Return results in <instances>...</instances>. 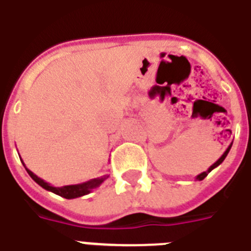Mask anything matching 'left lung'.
I'll list each match as a JSON object with an SVG mask.
<instances>
[{
  "mask_svg": "<svg viewBox=\"0 0 251 251\" xmlns=\"http://www.w3.org/2000/svg\"><path fill=\"white\" fill-rule=\"evenodd\" d=\"M231 147H232V143L229 144V146H228V148H227V150H226L225 153L222 154L221 158H219V160H218L217 162H214V164L211 165L210 168L207 169L206 172H203V173H201V174L197 175V176H196L197 180H202V179H205V178H206V176H207V174H209V173H210L211 170H213V169H215V168H217V166H219V165H221L222 162H223V161H225V158L227 157V154H228V152H229V150H231Z\"/></svg>",
  "mask_w": 251,
  "mask_h": 251,
  "instance_id": "obj_1",
  "label": "left lung"
}]
</instances>
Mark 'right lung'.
Instances as JSON below:
<instances>
[{"label": "right lung", "mask_w": 251, "mask_h": 251, "mask_svg": "<svg viewBox=\"0 0 251 251\" xmlns=\"http://www.w3.org/2000/svg\"><path fill=\"white\" fill-rule=\"evenodd\" d=\"M24 165V162H23ZM25 166V165H24ZM26 173L29 174V176L33 179L34 182L37 183L38 185H41L42 188H45L46 191H50V192L55 193V195H58V196H62L64 199H77V197L85 196L87 193H90L94 188H97L101 183L104 182L105 179L109 176V175H103L100 178H95L91 179V180H87L85 183H79V184H72V185H63V187H54L50 183L45 182L44 179L38 178L37 175L33 174V173L30 172L29 169H26Z\"/></svg>", "instance_id": "right-lung-1"}]
</instances>
